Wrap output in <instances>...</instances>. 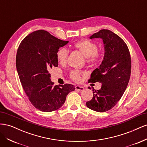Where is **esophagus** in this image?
I'll return each instance as SVG.
<instances>
[{"mask_svg":"<svg viewBox=\"0 0 147 147\" xmlns=\"http://www.w3.org/2000/svg\"><path fill=\"white\" fill-rule=\"evenodd\" d=\"M75 90H77V91H83L84 90V88L82 86H75Z\"/></svg>","mask_w":147,"mask_h":147,"instance_id":"obj_1","label":"esophagus"}]
</instances>
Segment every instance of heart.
<instances>
[{"label":"heart","mask_w":147,"mask_h":147,"mask_svg":"<svg viewBox=\"0 0 147 147\" xmlns=\"http://www.w3.org/2000/svg\"><path fill=\"white\" fill-rule=\"evenodd\" d=\"M74 47L80 51L86 57V62L90 64H95L101 58V53L97 50L95 43L88 39H83L74 44ZM69 51L65 48H60L56 52V59L58 63L64 65L67 63ZM70 77L75 82L81 80V74L78 70H73L70 73Z\"/></svg>","instance_id":"heart-1"}]
</instances>
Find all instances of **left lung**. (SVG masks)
Instances as JSON below:
<instances>
[{
    "label": "left lung",
    "mask_w": 147,
    "mask_h": 147,
    "mask_svg": "<svg viewBox=\"0 0 147 147\" xmlns=\"http://www.w3.org/2000/svg\"><path fill=\"white\" fill-rule=\"evenodd\" d=\"M95 38L103 40L104 56L88 82L101 83L102 86L99 90L92 88L93 97L86 104L96 112H104L112 109L125 91L131 76V59L126 43L111 30L102 29L90 37Z\"/></svg>",
    "instance_id": "left-lung-1"
}]
</instances>
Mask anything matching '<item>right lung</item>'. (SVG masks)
<instances>
[{"mask_svg": "<svg viewBox=\"0 0 147 147\" xmlns=\"http://www.w3.org/2000/svg\"><path fill=\"white\" fill-rule=\"evenodd\" d=\"M68 42L38 30L27 35L18 49L16 65L22 86L31 104L42 112L61 107L75 89L71 84L53 86L50 79L51 69L58 66L56 52Z\"/></svg>", "mask_w": 147, "mask_h": 147, "instance_id": "1", "label": "right lung"}]
</instances>
